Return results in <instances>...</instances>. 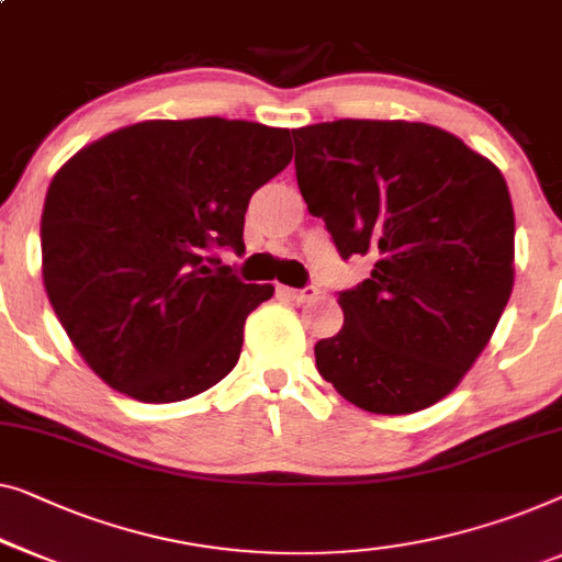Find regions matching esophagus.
Returning <instances> with one entry per match:
<instances>
[{"mask_svg": "<svg viewBox=\"0 0 562 562\" xmlns=\"http://www.w3.org/2000/svg\"><path fill=\"white\" fill-rule=\"evenodd\" d=\"M281 294L286 296L289 301H294V304H306V301H312L316 296V289L314 286H306V289H281Z\"/></svg>", "mask_w": 562, "mask_h": 562, "instance_id": "obj_1", "label": "esophagus"}]
</instances>
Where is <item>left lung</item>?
Segmentation results:
<instances>
[{
  "mask_svg": "<svg viewBox=\"0 0 562 562\" xmlns=\"http://www.w3.org/2000/svg\"><path fill=\"white\" fill-rule=\"evenodd\" d=\"M296 182L341 258L370 279L339 291L345 324L316 370L357 408L403 416L467 375L515 283L507 182L459 136L420 121L339 119L291 128Z\"/></svg>",
  "mask_w": 562,
  "mask_h": 562,
  "instance_id": "left-lung-1",
  "label": "left lung"
}]
</instances>
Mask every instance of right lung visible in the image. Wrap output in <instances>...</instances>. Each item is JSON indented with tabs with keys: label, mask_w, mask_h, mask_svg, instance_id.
Returning <instances> with one entry per match:
<instances>
[{
	"label": "right lung",
	"mask_w": 562,
	"mask_h": 562,
	"mask_svg": "<svg viewBox=\"0 0 562 562\" xmlns=\"http://www.w3.org/2000/svg\"><path fill=\"white\" fill-rule=\"evenodd\" d=\"M289 161V128L207 116L124 126L58 169L40 221L43 281L105 385L177 403L235 368L273 286L243 283L217 250H246L250 194Z\"/></svg>",
	"instance_id": "right-lung-1"
}]
</instances>
